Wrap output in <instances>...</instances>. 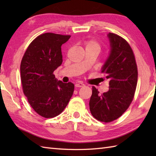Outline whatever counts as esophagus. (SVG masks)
<instances>
[{
    "label": "esophagus",
    "instance_id": "esophagus-1",
    "mask_svg": "<svg viewBox=\"0 0 156 156\" xmlns=\"http://www.w3.org/2000/svg\"><path fill=\"white\" fill-rule=\"evenodd\" d=\"M84 84L83 83H82V82H77V83L75 84V87L77 88L82 87H84Z\"/></svg>",
    "mask_w": 156,
    "mask_h": 156
}]
</instances>
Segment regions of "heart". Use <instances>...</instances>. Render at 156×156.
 Returning <instances> with one entry per match:
<instances>
[{"instance_id":"obj_1","label":"heart","mask_w":156,"mask_h":156,"mask_svg":"<svg viewBox=\"0 0 156 156\" xmlns=\"http://www.w3.org/2000/svg\"><path fill=\"white\" fill-rule=\"evenodd\" d=\"M84 44H85L86 49H95V50H97L99 52L101 49V46L100 44L96 40H94V39H90V40L85 41Z\"/></svg>"}]
</instances>
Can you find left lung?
Instances as JSON below:
<instances>
[{
	"instance_id": "1",
	"label": "left lung",
	"mask_w": 156,
	"mask_h": 156,
	"mask_svg": "<svg viewBox=\"0 0 156 156\" xmlns=\"http://www.w3.org/2000/svg\"><path fill=\"white\" fill-rule=\"evenodd\" d=\"M108 37L111 52L101 73L109 80V90L98 94V89L92 87L89 102L92 115L104 122L116 120L129 108L136 90L138 75L135 55L128 42L112 33Z\"/></svg>"
}]
</instances>
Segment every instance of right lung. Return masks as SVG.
Listing matches in <instances>:
<instances>
[{"label": "right lung", "mask_w": 156, "mask_h": 156, "mask_svg": "<svg viewBox=\"0 0 156 156\" xmlns=\"http://www.w3.org/2000/svg\"><path fill=\"white\" fill-rule=\"evenodd\" d=\"M70 37L43 34L29 44L22 58L20 70L23 93L34 110L44 118L60 114L74 92V84L58 81L54 74L62 63L61 46Z\"/></svg>", "instance_id": "1"}]
</instances>
